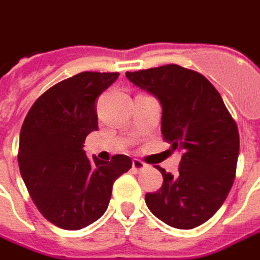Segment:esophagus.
<instances>
[{
  "label": "esophagus",
  "mask_w": 260,
  "mask_h": 260,
  "mask_svg": "<svg viewBox=\"0 0 260 260\" xmlns=\"http://www.w3.org/2000/svg\"><path fill=\"white\" fill-rule=\"evenodd\" d=\"M143 169H146V164L143 163L142 160H139V158H134V160H132V170H134V171L138 173V171H141V170Z\"/></svg>",
  "instance_id": "34e87169"
}]
</instances>
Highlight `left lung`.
I'll return each instance as SVG.
<instances>
[{
    "label": "left lung",
    "mask_w": 260,
    "mask_h": 260,
    "mask_svg": "<svg viewBox=\"0 0 260 260\" xmlns=\"http://www.w3.org/2000/svg\"><path fill=\"white\" fill-rule=\"evenodd\" d=\"M125 75L157 97L163 139L182 152L175 177L156 166L163 185L146 193L147 207L174 229H195L217 212L234 182L240 153L234 118L214 86L196 71L169 64Z\"/></svg>",
    "instance_id": "obj_1"
}]
</instances>
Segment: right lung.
<instances>
[{
    "label": "right lung",
    "mask_w": 260,
    "mask_h": 260,
    "mask_svg": "<svg viewBox=\"0 0 260 260\" xmlns=\"http://www.w3.org/2000/svg\"><path fill=\"white\" fill-rule=\"evenodd\" d=\"M118 72H80L58 82L33 103L19 136L20 175L50 223L80 230L107 210L114 181L132 167L125 154L89 160L86 136L97 131L96 99Z\"/></svg>",
    "instance_id": "add662e5"
}]
</instances>
